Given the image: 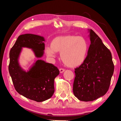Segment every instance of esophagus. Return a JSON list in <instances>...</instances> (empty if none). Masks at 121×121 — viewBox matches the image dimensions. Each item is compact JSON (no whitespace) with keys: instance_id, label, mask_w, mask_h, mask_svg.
<instances>
[{"instance_id":"obj_1","label":"esophagus","mask_w":121,"mask_h":121,"mask_svg":"<svg viewBox=\"0 0 121 121\" xmlns=\"http://www.w3.org/2000/svg\"><path fill=\"white\" fill-rule=\"evenodd\" d=\"M59 71H60V72L61 73H63V72L65 71V69H64V68H60V69H59Z\"/></svg>"}]
</instances>
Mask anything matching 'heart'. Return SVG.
I'll use <instances>...</instances> for the list:
<instances>
[{"label":"heart","mask_w":121,"mask_h":121,"mask_svg":"<svg viewBox=\"0 0 121 121\" xmlns=\"http://www.w3.org/2000/svg\"><path fill=\"white\" fill-rule=\"evenodd\" d=\"M88 50V43L84 37L67 35L54 38L50 42V47H46L45 51L52 57H55L56 53L60 52L61 59L65 65L74 68L84 62Z\"/></svg>","instance_id":"b5f03b06"}]
</instances>
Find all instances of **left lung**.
Listing matches in <instances>:
<instances>
[{
    "instance_id": "obj_1",
    "label": "left lung",
    "mask_w": 121,
    "mask_h": 121,
    "mask_svg": "<svg viewBox=\"0 0 121 121\" xmlns=\"http://www.w3.org/2000/svg\"><path fill=\"white\" fill-rule=\"evenodd\" d=\"M91 44L84 62L75 68L73 91L79 100L89 102L103 96L109 90L114 65L109 49L92 29Z\"/></svg>"
}]
</instances>
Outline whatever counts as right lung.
Masks as SVG:
<instances>
[{
    "mask_svg": "<svg viewBox=\"0 0 121 121\" xmlns=\"http://www.w3.org/2000/svg\"><path fill=\"white\" fill-rule=\"evenodd\" d=\"M44 39L40 36L26 34L19 36L10 52L9 71L17 92L30 99L41 102L49 99L54 92V79L59 70L53 64L38 60L29 71L19 66L18 57L22 48H31L36 57H41L44 50Z\"/></svg>",
    "mask_w": 121,
    "mask_h": 121,
    "instance_id": "add662e5",
    "label": "right lung"
}]
</instances>
